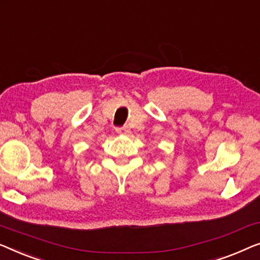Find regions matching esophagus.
<instances>
[{"label": "esophagus", "mask_w": 260, "mask_h": 260, "mask_svg": "<svg viewBox=\"0 0 260 260\" xmlns=\"http://www.w3.org/2000/svg\"><path fill=\"white\" fill-rule=\"evenodd\" d=\"M115 132L118 134H121V135H127V134H129V129H128V127H121V128H116L115 129Z\"/></svg>", "instance_id": "34e87169"}]
</instances>
